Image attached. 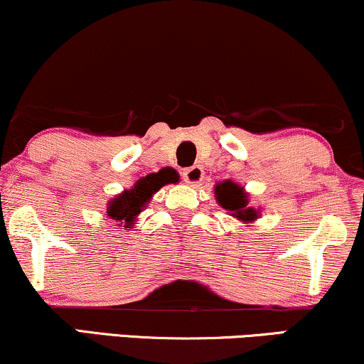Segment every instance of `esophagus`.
<instances>
[{
  "mask_svg": "<svg viewBox=\"0 0 364 364\" xmlns=\"http://www.w3.org/2000/svg\"><path fill=\"white\" fill-rule=\"evenodd\" d=\"M203 176H205V173L200 166H191V168H188L185 173H183V179H185L188 185H191V186L200 185V183L203 181Z\"/></svg>",
  "mask_w": 364,
  "mask_h": 364,
  "instance_id": "1",
  "label": "esophagus"
}]
</instances>
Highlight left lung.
Listing matches in <instances>:
<instances>
[{"label": "left lung", "mask_w": 364, "mask_h": 364, "mask_svg": "<svg viewBox=\"0 0 364 364\" xmlns=\"http://www.w3.org/2000/svg\"><path fill=\"white\" fill-rule=\"evenodd\" d=\"M215 198L216 203L227 210V213L233 218H237L242 223H254L257 218L262 216L260 208L250 206V195L245 191V188L233 179H223L215 185Z\"/></svg>", "instance_id": "left-lung-1"}]
</instances>
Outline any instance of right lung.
I'll return each instance as SVG.
<instances>
[{
  "label": "right lung",
  "instance_id": "1",
  "mask_svg": "<svg viewBox=\"0 0 364 364\" xmlns=\"http://www.w3.org/2000/svg\"><path fill=\"white\" fill-rule=\"evenodd\" d=\"M169 183H174V178L163 173H151L148 176L137 179L134 186L110 198L105 215L109 220H114L119 227H124V230L134 228L137 216L148 206L151 198Z\"/></svg>",
  "mask_w": 364,
  "mask_h": 364
}]
</instances>
